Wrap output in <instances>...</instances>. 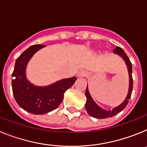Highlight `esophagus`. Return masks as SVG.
Instances as JSON below:
<instances>
[{
  "label": "esophagus",
  "mask_w": 147,
  "mask_h": 147,
  "mask_svg": "<svg viewBox=\"0 0 147 147\" xmlns=\"http://www.w3.org/2000/svg\"><path fill=\"white\" fill-rule=\"evenodd\" d=\"M88 75V71H85V70H82L80 72L78 73V76L79 77H84V76H86Z\"/></svg>",
  "instance_id": "esophagus-1"
}]
</instances>
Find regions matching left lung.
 <instances>
[{
	"mask_svg": "<svg viewBox=\"0 0 147 147\" xmlns=\"http://www.w3.org/2000/svg\"><path fill=\"white\" fill-rule=\"evenodd\" d=\"M113 53L115 54H118L120 56L122 59H124L127 65V70H128V74H129V89H128V93H127V97L124 100V102H122L121 105H119L117 107H114L111 110H107L105 109H102L100 107L96 102L93 101L92 98L90 93L88 90V85H87L86 91H85V96L87 98V102L85 104V109H86L87 112L90 116L96 119H107L109 117H113L116 114L119 113L121 111L124 110L129 102V99L131 97L132 91V86H133V80H132V64H131L130 61H129V57H127V54H125L124 51L121 48L116 46L115 49L113 50Z\"/></svg>",
	"mask_w": 147,
	"mask_h": 147,
	"instance_id": "1",
	"label": "left lung"
}]
</instances>
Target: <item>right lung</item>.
I'll use <instances>...</instances> for the list:
<instances>
[{
  "label": "right lung",
  "mask_w": 147,
  "mask_h": 147,
  "mask_svg": "<svg viewBox=\"0 0 147 147\" xmlns=\"http://www.w3.org/2000/svg\"><path fill=\"white\" fill-rule=\"evenodd\" d=\"M45 45H34L23 51L15 62L11 87L14 97L21 108L35 115H42L55 110L62 103L64 93L76 80V76L57 81L48 86H37L30 82L26 70L35 53Z\"/></svg>",
  "instance_id": "add662e5"
}]
</instances>
